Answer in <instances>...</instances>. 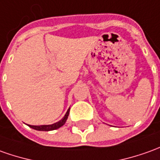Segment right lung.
Masks as SVG:
<instances>
[{"instance_id":"right-lung-1","label":"right lung","mask_w":160,"mask_h":160,"mask_svg":"<svg viewBox=\"0 0 160 160\" xmlns=\"http://www.w3.org/2000/svg\"><path fill=\"white\" fill-rule=\"evenodd\" d=\"M69 109L67 111L66 114L64 117L62 118L60 121H58L57 123L52 124H44V125H30V124H28L30 128L35 129L36 131H42V132H48V131H53V130H57V129L60 128L61 126H62L63 124H65V122L67 121V118L69 117Z\"/></svg>"}]
</instances>
